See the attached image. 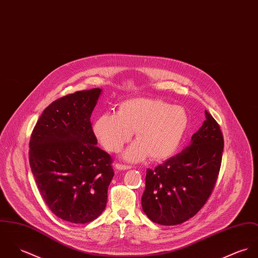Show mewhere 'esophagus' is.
I'll return each mask as SVG.
<instances>
[{
	"instance_id": "1",
	"label": "esophagus",
	"mask_w": 258,
	"mask_h": 258,
	"mask_svg": "<svg viewBox=\"0 0 258 258\" xmlns=\"http://www.w3.org/2000/svg\"><path fill=\"white\" fill-rule=\"evenodd\" d=\"M115 167V169H117V170H127V169L132 168V166H130V165H123V164H119V163H116Z\"/></svg>"
}]
</instances>
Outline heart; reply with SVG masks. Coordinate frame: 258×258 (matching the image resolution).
Masks as SVG:
<instances>
[{
  "label": "heart",
  "mask_w": 258,
  "mask_h": 258,
  "mask_svg": "<svg viewBox=\"0 0 258 258\" xmlns=\"http://www.w3.org/2000/svg\"><path fill=\"white\" fill-rule=\"evenodd\" d=\"M188 126L189 115L183 107L160 99L135 98L120 103L116 114L100 115L94 133L107 150L117 152L135 132L137 141L123 152V158L140 161L149 156L160 161L175 153Z\"/></svg>",
  "instance_id": "b5f03b06"
}]
</instances>
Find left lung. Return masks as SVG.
I'll list each match as a JSON object with an SVG mask.
<instances>
[{"label":"left lung","mask_w":258,"mask_h":258,"mask_svg":"<svg viewBox=\"0 0 258 258\" xmlns=\"http://www.w3.org/2000/svg\"><path fill=\"white\" fill-rule=\"evenodd\" d=\"M206 120L191 143L153 170L147 169L142 207L153 223L175 226L195 216L217 182L224 151L219 123L205 111Z\"/></svg>","instance_id":"8db88e82"}]
</instances>
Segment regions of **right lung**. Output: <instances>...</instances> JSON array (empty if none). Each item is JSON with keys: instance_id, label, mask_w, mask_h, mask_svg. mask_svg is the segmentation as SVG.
I'll use <instances>...</instances> for the list:
<instances>
[{"instance_id": "1", "label": "right lung", "mask_w": 258, "mask_h": 258, "mask_svg": "<svg viewBox=\"0 0 258 258\" xmlns=\"http://www.w3.org/2000/svg\"><path fill=\"white\" fill-rule=\"evenodd\" d=\"M101 94L100 88L78 91L51 103L29 142V164L41 197L55 216L74 224L103 213L115 175L91 123Z\"/></svg>"}]
</instances>
